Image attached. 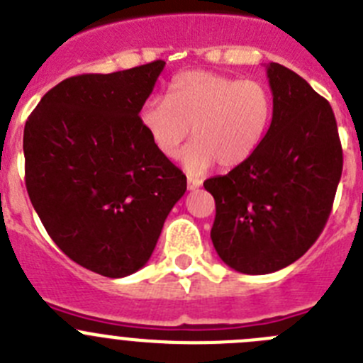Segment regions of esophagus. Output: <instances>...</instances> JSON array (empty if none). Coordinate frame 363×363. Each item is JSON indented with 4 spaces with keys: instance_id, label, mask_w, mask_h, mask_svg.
Here are the masks:
<instances>
[{
    "instance_id": "obj_1",
    "label": "esophagus",
    "mask_w": 363,
    "mask_h": 363,
    "mask_svg": "<svg viewBox=\"0 0 363 363\" xmlns=\"http://www.w3.org/2000/svg\"><path fill=\"white\" fill-rule=\"evenodd\" d=\"M201 184H202L201 179H197V177H188V189H189V191H193V189L201 188Z\"/></svg>"
}]
</instances>
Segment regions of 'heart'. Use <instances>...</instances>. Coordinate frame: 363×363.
Wrapping results in <instances>:
<instances>
[{
    "mask_svg": "<svg viewBox=\"0 0 363 363\" xmlns=\"http://www.w3.org/2000/svg\"><path fill=\"white\" fill-rule=\"evenodd\" d=\"M274 100L259 80H240L213 71H186L172 80L166 98L141 105L140 123L155 150L172 159L193 127L182 154L186 170L202 174L213 162L229 170L258 150L272 121Z\"/></svg>",
    "mask_w": 363,
    "mask_h": 363,
    "instance_id": "1",
    "label": "heart"
}]
</instances>
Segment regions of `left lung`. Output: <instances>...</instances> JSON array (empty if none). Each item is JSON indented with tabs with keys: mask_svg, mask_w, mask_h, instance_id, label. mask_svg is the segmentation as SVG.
I'll return each mask as SVG.
<instances>
[{
	"mask_svg": "<svg viewBox=\"0 0 363 363\" xmlns=\"http://www.w3.org/2000/svg\"><path fill=\"white\" fill-rule=\"evenodd\" d=\"M274 113L265 140L243 164L211 177V240L225 265L270 274L299 259L330 218L342 145L330 101L277 62L267 66Z\"/></svg>",
	"mask_w": 363,
	"mask_h": 363,
	"instance_id": "1",
	"label": "left lung"
}]
</instances>
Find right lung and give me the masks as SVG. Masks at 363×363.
<instances>
[{
    "label": "right lung",
    "mask_w": 363,
    "mask_h": 363,
    "mask_svg": "<svg viewBox=\"0 0 363 363\" xmlns=\"http://www.w3.org/2000/svg\"><path fill=\"white\" fill-rule=\"evenodd\" d=\"M164 60L69 77L40 98L23 135L33 209L67 258L105 277L150 259L186 175L140 123Z\"/></svg>",
    "instance_id": "right-lung-1"
}]
</instances>
